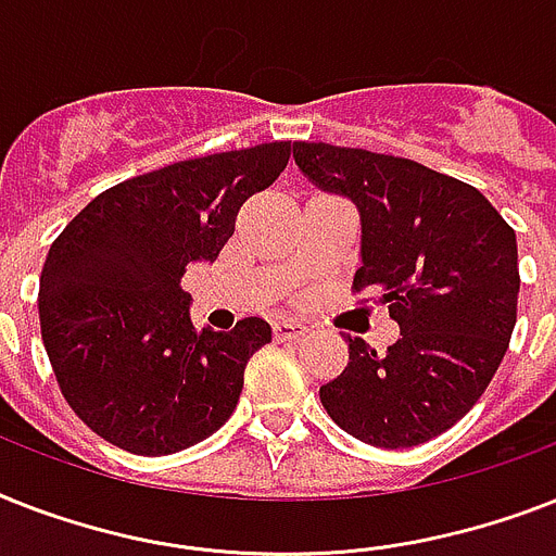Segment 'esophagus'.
<instances>
[{"label":"esophagus","instance_id":"1","mask_svg":"<svg viewBox=\"0 0 556 556\" xmlns=\"http://www.w3.org/2000/svg\"><path fill=\"white\" fill-rule=\"evenodd\" d=\"M308 333V328L302 323H293V319H277L274 323V337H277L279 342H296L302 340Z\"/></svg>","mask_w":556,"mask_h":556}]
</instances>
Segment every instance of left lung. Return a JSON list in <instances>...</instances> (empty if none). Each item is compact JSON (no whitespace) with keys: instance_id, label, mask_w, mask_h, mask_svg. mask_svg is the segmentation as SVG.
<instances>
[{"instance_id":"1","label":"left lung","mask_w":556,"mask_h":556,"mask_svg":"<svg viewBox=\"0 0 556 556\" xmlns=\"http://www.w3.org/2000/svg\"><path fill=\"white\" fill-rule=\"evenodd\" d=\"M319 191L354 202L359 268L400 325L386 354L349 337V365L319 388L328 417L377 448H410L463 419L503 363L517 323V233L477 188L419 162L293 142Z\"/></svg>"}]
</instances>
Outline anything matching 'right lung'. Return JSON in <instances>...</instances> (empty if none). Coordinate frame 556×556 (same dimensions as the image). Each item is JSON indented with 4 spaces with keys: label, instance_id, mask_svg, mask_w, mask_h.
<instances>
[{
    "label": "right lung",
    "instance_id": "1",
    "mask_svg": "<svg viewBox=\"0 0 556 556\" xmlns=\"http://www.w3.org/2000/svg\"><path fill=\"white\" fill-rule=\"evenodd\" d=\"M288 156L291 142H265L174 162L102 191L59 233L39 279L42 342L67 405L102 440L162 457L228 422L270 325L200 331L179 279L214 263L242 202Z\"/></svg>",
    "mask_w": 556,
    "mask_h": 556
}]
</instances>
